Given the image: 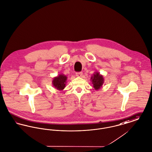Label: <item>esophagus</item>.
Instances as JSON below:
<instances>
[{"label": "esophagus", "mask_w": 152, "mask_h": 152, "mask_svg": "<svg viewBox=\"0 0 152 152\" xmlns=\"http://www.w3.org/2000/svg\"><path fill=\"white\" fill-rule=\"evenodd\" d=\"M82 72H76L75 75L77 77H81L82 76Z\"/></svg>", "instance_id": "34e87169"}]
</instances>
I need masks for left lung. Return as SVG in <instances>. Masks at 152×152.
<instances>
[{
	"mask_svg": "<svg viewBox=\"0 0 152 152\" xmlns=\"http://www.w3.org/2000/svg\"><path fill=\"white\" fill-rule=\"evenodd\" d=\"M91 80L92 82L93 86L96 91L99 90L104 82L103 75H102L99 72H94L93 75H91Z\"/></svg>",
	"mask_w": 152,
	"mask_h": 152,
	"instance_id": "left-lung-1",
	"label": "left lung"
}]
</instances>
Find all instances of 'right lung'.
<instances>
[{"label":"right lung","mask_w":152,"mask_h":152,"mask_svg":"<svg viewBox=\"0 0 152 152\" xmlns=\"http://www.w3.org/2000/svg\"><path fill=\"white\" fill-rule=\"evenodd\" d=\"M67 77L64 75L63 74H60L58 76L53 78L52 80V85L53 87L58 91H63L67 82Z\"/></svg>","instance_id":"right-lung-1"}]
</instances>
